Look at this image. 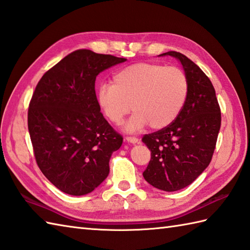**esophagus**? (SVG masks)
Here are the masks:
<instances>
[{
    "label": "esophagus",
    "mask_w": 250,
    "mask_h": 250,
    "mask_svg": "<svg viewBox=\"0 0 250 250\" xmlns=\"http://www.w3.org/2000/svg\"><path fill=\"white\" fill-rule=\"evenodd\" d=\"M125 141L128 143H131V144H136V143H139V140H137L135 136H126Z\"/></svg>",
    "instance_id": "34e87169"
}]
</instances>
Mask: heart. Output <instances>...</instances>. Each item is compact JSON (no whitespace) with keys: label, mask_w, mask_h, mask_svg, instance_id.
Returning <instances> with one entry per match:
<instances>
[{"label":"heart","mask_w":250,"mask_h":250,"mask_svg":"<svg viewBox=\"0 0 250 250\" xmlns=\"http://www.w3.org/2000/svg\"><path fill=\"white\" fill-rule=\"evenodd\" d=\"M189 93V81L177 66L141 62L122 68L113 84H100L99 107L106 118L118 125L131 109L135 111L125 130L135 132L149 125L163 129L182 113Z\"/></svg>","instance_id":"obj_1"}]
</instances>
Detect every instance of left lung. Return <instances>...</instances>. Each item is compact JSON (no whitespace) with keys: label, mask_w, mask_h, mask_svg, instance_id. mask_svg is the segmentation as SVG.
Segmentation results:
<instances>
[{"label":"left lung","mask_w":250,"mask_h":250,"mask_svg":"<svg viewBox=\"0 0 250 250\" xmlns=\"http://www.w3.org/2000/svg\"><path fill=\"white\" fill-rule=\"evenodd\" d=\"M172 56L182 63L189 81V93L182 113L171 125L143 136L151 152L145 180L163 191H177L192 184L213 157L221 125V113L213 83L205 73L177 51Z\"/></svg>","instance_id":"obj_1"}]
</instances>
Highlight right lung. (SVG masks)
Listing matches in <instances>:
<instances>
[{
  "label": "right lung",
  "mask_w": 250,
  "mask_h": 250,
  "mask_svg": "<svg viewBox=\"0 0 250 250\" xmlns=\"http://www.w3.org/2000/svg\"><path fill=\"white\" fill-rule=\"evenodd\" d=\"M125 58L78 49L47 71L28 110L37 166L62 192L90 193L108 176L111 153L122 136L101 113L94 84L106 68Z\"/></svg>",
  "instance_id": "1"
}]
</instances>
